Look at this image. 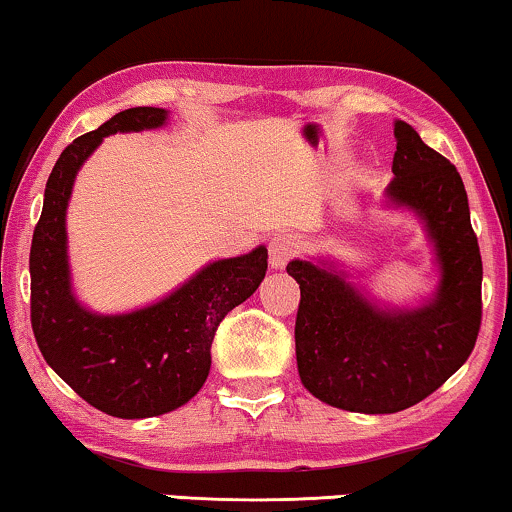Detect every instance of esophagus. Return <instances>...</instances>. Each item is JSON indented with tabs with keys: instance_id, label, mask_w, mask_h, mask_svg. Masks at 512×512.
Masks as SVG:
<instances>
[{
	"instance_id": "esophagus-1",
	"label": "esophagus",
	"mask_w": 512,
	"mask_h": 512,
	"mask_svg": "<svg viewBox=\"0 0 512 512\" xmlns=\"http://www.w3.org/2000/svg\"><path fill=\"white\" fill-rule=\"evenodd\" d=\"M300 240L291 233H279L270 240V265L275 270L284 268L293 256H298Z\"/></svg>"
}]
</instances>
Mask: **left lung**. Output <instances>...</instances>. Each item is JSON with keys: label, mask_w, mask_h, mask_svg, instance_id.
<instances>
[{"label": "left lung", "mask_w": 512, "mask_h": 512, "mask_svg": "<svg viewBox=\"0 0 512 512\" xmlns=\"http://www.w3.org/2000/svg\"><path fill=\"white\" fill-rule=\"evenodd\" d=\"M389 205L424 221L440 284L419 307L370 300L333 263L291 261L300 284L296 359L300 382L333 408L389 415L424 401L471 356L482 321V258L457 167L394 123Z\"/></svg>", "instance_id": "left-lung-1"}]
</instances>
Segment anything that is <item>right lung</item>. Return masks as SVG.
<instances>
[{
    "mask_svg": "<svg viewBox=\"0 0 512 512\" xmlns=\"http://www.w3.org/2000/svg\"><path fill=\"white\" fill-rule=\"evenodd\" d=\"M167 111L135 107L76 137L46 181L30 249L32 331L48 366L93 408L121 419L165 415L191 401L212 366L223 317L263 282L268 249L221 258L158 303L128 314H97L76 300L67 258V205L76 174L104 137L153 130Z\"/></svg>",
    "mask_w": 512,
    "mask_h": 512,
    "instance_id": "obj_1",
    "label": "right lung"
}]
</instances>
